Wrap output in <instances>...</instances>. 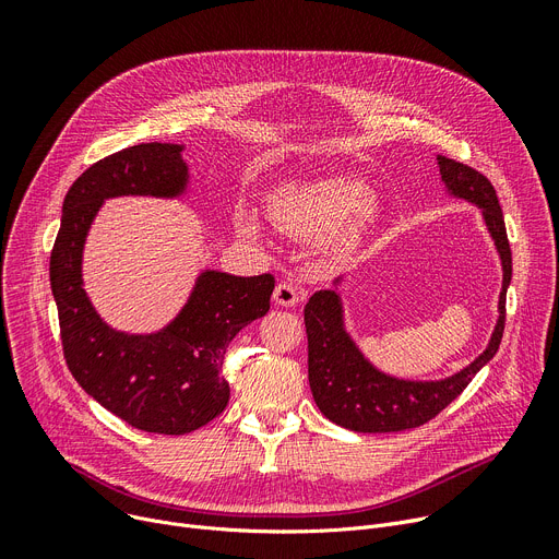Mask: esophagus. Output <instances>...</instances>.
Listing matches in <instances>:
<instances>
[{
    "label": "esophagus",
    "mask_w": 559,
    "mask_h": 559,
    "mask_svg": "<svg viewBox=\"0 0 559 559\" xmlns=\"http://www.w3.org/2000/svg\"><path fill=\"white\" fill-rule=\"evenodd\" d=\"M301 289L297 287V285H292V283H287V281H283V283H278L276 285V289H274V301L278 304V306H285V308H292V306H297L299 301H301Z\"/></svg>",
    "instance_id": "obj_1"
}]
</instances>
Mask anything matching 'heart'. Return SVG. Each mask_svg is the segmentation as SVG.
Returning <instances> with one entry per match:
<instances>
[{
	"instance_id": "obj_1",
	"label": "heart",
	"mask_w": 559,
	"mask_h": 559,
	"mask_svg": "<svg viewBox=\"0 0 559 559\" xmlns=\"http://www.w3.org/2000/svg\"><path fill=\"white\" fill-rule=\"evenodd\" d=\"M267 211L274 226L295 240L319 242L331 235L348 240L373 215V201L356 176L335 174L278 188ZM245 228L253 230V224Z\"/></svg>"
}]
</instances>
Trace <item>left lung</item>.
<instances>
[{
	"label": "left lung",
	"mask_w": 559,
	"mask_h": 559,
	"mask_svg": "<svg viewBox=\"0 0 559 559\" xmlns=\"http://www.w3.org/2000/svg\"><path fill=\"white\" fill-rule=\"evenodd\" d=\"M447 188L462 199L480 205L485 224L503 262V289L498 299V321L489 346L460 373L415 383L380 373L371 367L358 346L350 342L342 324L340 297L333 289L314 292L306 304L304 319L308 333V380L321 415L333 424L356 432H399L428 424L455 401L472 378L496 356L506 331V295L512 281V251L501 203L487 176L464 163L437 156Z\"/></svg>",
	"instance_id": "1"
}]
</instances>
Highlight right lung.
Listing matches in <instances>:
<instances>
[{
  "label": "right lung",
  "mask_w": 559,
  "mask_h": 559,
  "mask_svg": "<svg viewBox=\"0 0 559 559\" xmlns=\"http://www.w3.org/2000/svg\"><path fill=\"white\" fill-rule=\"evenodd\" d=\"M188 181L181 146L144 142L87 167L63 201L61 228L49 258L63 356L76 383L129 426L158 432H192L228 405L222 365L230 340L267 314L274 276L205 272L171 324L154 335L108 329L81 285L87 228L108 197H176Z\"/></svg>",
  "instance_id": "add662e5"
}]
</instances>
